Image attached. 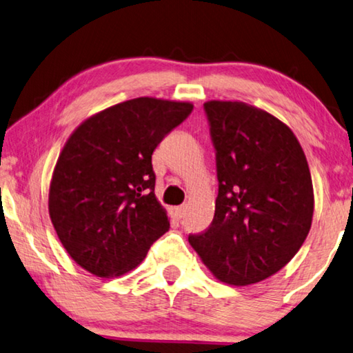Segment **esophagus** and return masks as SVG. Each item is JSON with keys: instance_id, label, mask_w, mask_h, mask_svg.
Here are the masks:
<instances>
[{"instance_id": "1", "label": "esophagus", "mask_w": 353, "mask_h": 353, "mask_svg": "<svg viewBox=\"0 0 353 353\" xmlns=\"http://www.w3.org/2000/svg\"><path fill=\"white\" fill-rule=\"evenodd\" d=\"M170 211H172V216L175 221H181L184 214H186V208L184 206H175V208H172Z\"/></svg>"}]
</instances>
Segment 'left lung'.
<instances>
[{
	"mask_svg": "<svg viewBox=\"0 0 353 353\" xmlns=\"http://www.w3.org/2000/svg\"><path fill=\"white\" fill-rule=\"evenodd\" d=\"M219 194L210 228L189 244L217 280L263 281L307 239L314 192L297 137L272 114L242 101L205 103Z\"/></svg>",
	"mask_w": 353,
	"mask_h": 353,
	"instance_id": "1",
	"label": "left lung"
}]
</instances>
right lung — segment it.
I'll list each match as a JSON object with an SVG mask.
<instances>
[{"label": "right lung", "mask_w": 353, "mask_h": 353, "mask_svg": "<svg viewBox=\"0 0 353 353\" xmlns=\"http://www.w3.org/2000/svg\"><path fill=\"white\" fill-rule=\"evenodd\" d=\"M188 101L139 97L85 119L57 158L50 219L68 255L103 279L130 272L169 231L152 154L192 112Z\"/></svg>", "instance_id": "right-lung-1"}]
</instances>
